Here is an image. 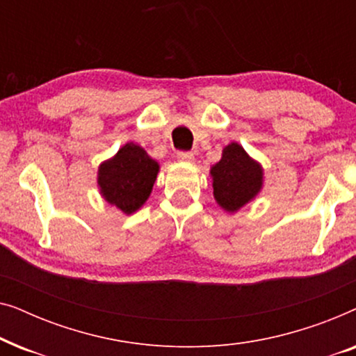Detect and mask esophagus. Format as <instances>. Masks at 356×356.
Here are the masks:
<instances>
[{
	"instance_id": "1",
	"label": "esophagus",
	"mask_w": 356,
	"mask_h": 356,
	"mask_svg": "<svg viewBox=\"0 0 356 356\" xmlns=\"http://www.w3.org/2000/svg\"><path fill=\"white\" fill-rule=\"evenodd\" d=\"M177 159L179 160V162H193L194 160V155L191 152H178L177 154Z\"/></svg>"
}]
</instances>
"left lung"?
<instances>
[{"label": "left lung", "instance_id": "8db88e82", "mask_svg": "<svg viewBox=\"0 0 356 356\" xmlns=\"http://www.w3.org/2000/svg\"><path fill=\"white\" fill-rule=\"evenodd\" d=\"M213 197L228 213H235L261 193L264 170L238 143L222 150V159L211 167Z\"/></svg>", "mask_w": 356, "mask_h": 356}]
</instances>
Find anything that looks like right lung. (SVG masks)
Listing matches in <instances>:
<instances>
[{"label": "right lung", "instance_id": "add662e5", "mask_svg": "<svg viewBox=\"0 0 356 356\" xmlns=\"http://www.w3.org/2000/svg\"><path fill=\"white\" fill-rule=\"evenodd\" d=\"M160 165L140 145L128 143L100 163L97 184L102 197L126 216L139 211L152 193Z\"/></svg>", "mask_w": 356, "mask_h": 356}]
</instances>
